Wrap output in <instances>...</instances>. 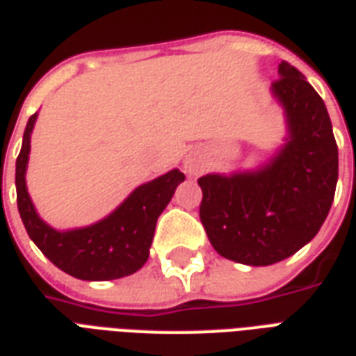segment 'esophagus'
Wrapping results in <instances>:
<instances>
[{"label": "esophagus", "mask_w": 356, "mask_h": 356, "mask_svg": "<svg viewBox=\"0 0 356 356\" xmlns=\"http://www.w3.org/2000/svg\"><path fill=\"white\" fill-rule=\"evenodd\" d=\"M186 170H188L189 175H199L203 170V163L197 157H188L186 159Z\"/></svg>", "instance_id": "obj_1"}]
</instances>
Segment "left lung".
<instances>
[{
  "mask_svg": "<svg viewBox=\"0 0 356 356\" xmlns=\"http://www.w3.org/2000/svg\"><path fill=\"white\" fill-rule=\"evenodd\" d=\"M275 96L286 110L290 140L266 168L199 178V216L220 256L271 266L315 237L336 193L338 144L323 98L292 64H279Z\"/></svg>",
  "mask_w": 356,
  "mask_h": 356,
  "instance_id": "left-lung-1",
  "label": "left lung"
}]
</instances>
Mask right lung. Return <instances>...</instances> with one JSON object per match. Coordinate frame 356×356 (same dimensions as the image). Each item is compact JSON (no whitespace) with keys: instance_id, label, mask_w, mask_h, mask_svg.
I'll return each mask as SVG.
<instances>
[{"instance_id":"obj_1","label":"right lung","mask_w":356,"mask_h":356,"mask_svg":"<svg viewBox=\"0 0 356 356\" xmlns=\"http://www.w3.org/2000/svg\"><path fill=\"white\" fill-rule=\"evenodd\" d=\"M35 118L38 113H33L26 124L15 176L18 212L30 238L54 266L75 279L111 281L138 271L149 256L157 218L186 176L180 170H170L134 189L131 197L102 222L74 232H56L38 216L26 191L24 175Z\"/></svg>"}]
</instances>
